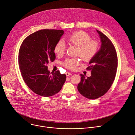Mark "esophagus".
Instances as JSON below:
<instances>
[{
	"instance_id": "34e87169",
	"label": "esophagus",
	"mask_w": 135,
	"mask_h": 135,
	"mask_svg": "<svg viewBox=\"0 0 135 135\" xmlns=\"http://www.w3.org/2000/svg\"><path fill=\"white\" fill-rule=\"evenodd\" d=\"M66 75L67 76H69L71 75L72 74H71V73H69V72H66Z\"/></svg>"
}]
</instances>
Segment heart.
<instances>
[{
  "label": "heart",
  "mask_w": 135,
  "mask_h": 135,
  "mask_svg": "<svg viewBox=\"0 0 135 135\" xmlns=\"http://www.w3.org/2000/svg\"><path fill=\"white\" fill-rule=\"evenodd\" d=\"M67 41L70 44L78 47L77 55H79L84 61L91 60L97 55L99 49V42L91 40V36L88 33L78 31L67 37ZM66 51V45L62 40L59 41L56 44L54 51L59 56L63 55ZM78 58H67L63 63L64 66L70 70H74L79 64Z\"/></svg>",
  "instance_id": "b5f03b06"
}]
</instances>
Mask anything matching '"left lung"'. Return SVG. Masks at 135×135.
<instances>
[{"label":"left lung","mask_w":135,"mask_h":135,"mask_svg":"<svg viewBox=\"0 0 135 135\" xmlns=\"http://www.w3.org/2000/svg\"><path fill=\"white\" fill-rule=\"evenodd\" d=\"M99 33L101 47L95 56L89 62L87 70H91V76L86 77L80 74L81 80L77 89L83 97L96 99L104 95L114 80L118 67V57L114 46L103 33Z\"/></svg>","instance_id":"1"}]
</instances>
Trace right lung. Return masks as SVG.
Wrapping results in <instances>:
<instances>
[{
	"label": "right lung",
	"mask_w": 135,
	"mask_h": 135,
	"mask_svg": "<svg viewBox=\"0 0 135 135\" xmlns=\"http://www.w3.org/2000/svg\"><path fill=\"white\" fill-rule=\"evenodd\" d=\"M63 30L44 29L27 36L18 53V65L24 81L35 93L49 97L58 93L66 81L59 70L50 73L47 64L56 59L54 49Z\"/></svg>",
	"instance_id": "1"
}]
</instances>
